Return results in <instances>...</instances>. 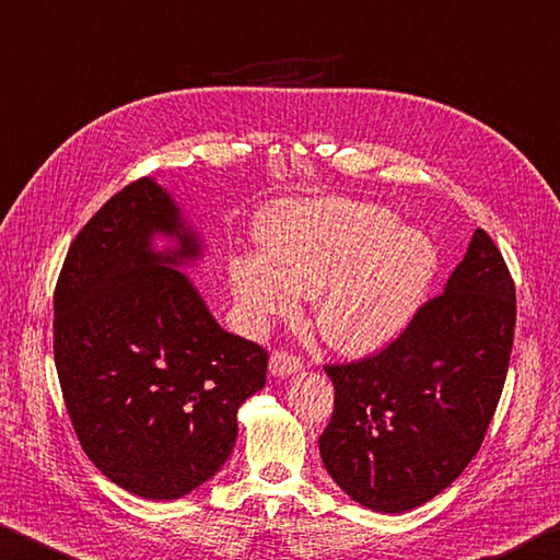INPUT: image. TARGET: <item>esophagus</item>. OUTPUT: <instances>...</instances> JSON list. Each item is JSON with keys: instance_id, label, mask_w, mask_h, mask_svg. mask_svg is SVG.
Wrapping results in <instances>:
<instances>
[{"instance_id": "1", "label": "esophagus", "mask_w": 560, "mask_h": 560, "mask_svg": "<svg viewBox=\"0 0 560 560\" xmlns=\"http://www.w3.org/2000/svg\"><path fill=\"white\" fill-rule=\"evenodd\" d=\"M300 369H302V359L300 357L290 354V351H285V349L272 351V357H270V374L272 376L285 378L290 374H298Z\"/></svg>"}]
</instances>
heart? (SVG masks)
Segmentation results:
<instances>
[{
  "instance_id": "heart-1",
  "label": "heart",
  "mask_w": 560,
  "mask_h": 560,
  "mask_svg": "<svg viewBox=\"0 0 560 560\" xmlns=\"http://www.w3.org/2000/svg\"><path fill=\"white\" fill-rule=\"evenodd\" d=\"M260 258L231 265V285L253 322L290 315L312 295L315 327L341 354L366 357L404 335L438 272L435 243L374 203H280L258 223Z\"/></svg>"
}]
</instances>
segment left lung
I'll use <instances>...</instances> for the list:
<instances>
[{
	"label": "left lung",
	"mask_w": 560,
	"mask_h": 560,
	"mask_svg": "<svg viewBox=\"0 0 560 560\" xmlns=\"http://www.w3.org/2000/svg\"><path fill=\"white\" fill-rule=\"evenodd\" d=\"M516 290L477 229L443 295L378 354L325 366L335 413L319 435L331 479L361 506L404 514L463 475L492 423L514 345Z\"/></svg>",
	"instance_id": "1"
}]
</instances>
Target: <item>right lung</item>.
I'll use <instances>...</instances> for the list:
<instances>
[{"label":"right lung","instance_id":"right-lung-1","mask_svg":"<svg viewBox=\"0 0 560 560\" xmlns=\"http://www.w3.org/2000/svg\"><path fill=\"white\" fill-rule=\"evenodd\" d=\"M172 237L156 252L153 235ZM201 238L150 176L117 191L68 248L54 359L83 453L125 492L182 499L219 472L268 351L229 335L182 265Z\"/></svg>","mask_w":560,"mask_h":560}]
</instances>
